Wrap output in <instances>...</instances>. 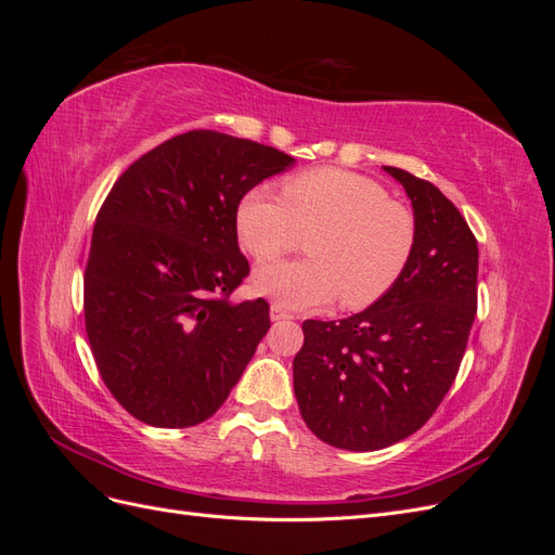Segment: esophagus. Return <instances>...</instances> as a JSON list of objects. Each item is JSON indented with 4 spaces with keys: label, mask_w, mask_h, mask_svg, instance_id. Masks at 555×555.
Masks as SVG:
<instances>
[{
    "label": "esophagus",
    "mask_w": 555,
    "mask_h": 555,
    "mask_svg": "<svg viewBox=\"0 0 555 555\" xmlns=\"http://www.w3.org/2000/svg\"><path fill=\"white\" fill-rule=\"evenodd\" d=\"M271 319H273V322H287V319H294V314L273 304L271 306Z\"/></svg>",
    "instance_id": "1"
}]
</instances>
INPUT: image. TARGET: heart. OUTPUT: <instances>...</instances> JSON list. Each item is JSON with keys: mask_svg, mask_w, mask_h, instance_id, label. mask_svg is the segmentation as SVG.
I'll use <instances>...</instances> for the list:
<instances>
[{"mask_svg": "<svg viewBox=\"0 0 555 555\" xmlns=\"http://www.w3.org/2000/svg\"><path fill=\"white\" fill-rule=\"evenodd\" d=\"M236 229L257 261L275 259L306 236L308 259L273 261L255 273V292L289 310L375 304L389 292L414 251V215L379 182L340 169H314L282 184H263L238 204Z\"/></svg>", "mask_w": 555, "mask_h": 555, "instance_id": "b5f03b06", "label": "heart"}]
</instances>
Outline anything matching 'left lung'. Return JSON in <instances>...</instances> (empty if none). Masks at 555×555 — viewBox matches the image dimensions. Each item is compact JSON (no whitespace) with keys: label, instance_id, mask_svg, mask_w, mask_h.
Listing matches in <instances>:
<instances>
[{"label":"left lung","instance_id":"8db88e82","mask_svg":"<svg viewBox=\"0 0 555 555\" xmlns=\"http://www.w3.org/2000/svg\"><path fill=\"white\" fill-rule=\"evenodd\" d=\"M416 222L393 287L340 322H304L294 393L308 428L331 447L375 451L422 428L456 379L477 312L479 249L459 208L396 166Z\"/></svg>","mask_w":555,"mask_h":555}]
</instances>
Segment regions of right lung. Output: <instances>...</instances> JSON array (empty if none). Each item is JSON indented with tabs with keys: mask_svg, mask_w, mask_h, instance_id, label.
Here are the masks:
<instances>
[{
	"mask_svg": "<svg viewBox=\"0 0 555 555\" xmlns=\"http://www.w3.org/2000/svg\"><path fill=\"white\" fill-rule=\"evenodd\" d=\"M294 157L196 129L150 150L117 178L92 231L86 331L108 391L139 422H206L271 328L263 298L231 304L249 273L241 198Z\"/></svg>",
	"mask_w": 555,
	"mask_h": 555,
	"instance_id": "right-lung-1",
	"label": "right lung"
}]
</instances>
